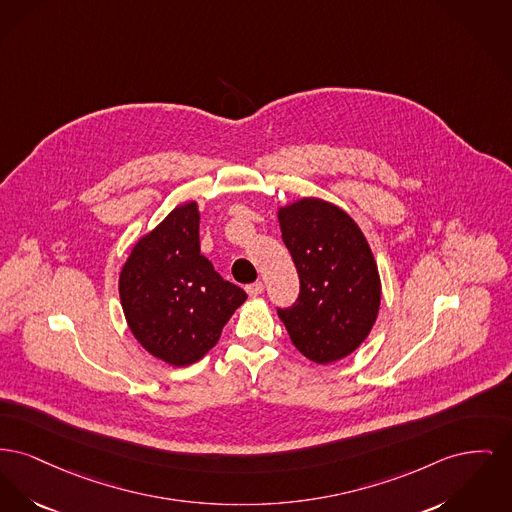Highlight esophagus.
<instances>
[{
    "mask_svg": "<svg viewBox=\"0 0 512 512\" xmlns=\"http://www.w3.org/2000/svg\"><path fill=\"white\" fill-rule=\"evenodd\" d=\"M263 282H253V284H249L245 290H247V294L251 296V298H257V296H261L263 294Z\"/></svg>",
    "mask_w": 512,
    "mask_h": 512,
    "instance_id": "1",
    "label": "esophagus"
}]
</instances>
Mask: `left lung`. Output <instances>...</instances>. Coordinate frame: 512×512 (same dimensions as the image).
<instances>
[{
	"mask_svg": "<svg viewBox=\"0 0 512 512\" xmlns=\"http://www.w3.org/2000/svg\"><path fill=\"white\" fill-rule=\"evenodd\" d=\"M278 220L300 276L298 300L278 307V317L305 358L342 360L379 313L381 282L369 243L346 212L321 199L292 203Z\"/></svg>",
	"mask_w": 512,
	"mask_h": 512,
	"instance_id": "obj_1",
	"label": "left lung"
}]
</instances>
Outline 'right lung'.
Instances as JSON below:
<instances>
[{
    "instance_id": "1",
    "label": "right lung",
    "mask_w": 512,
    "mask_h": 512,
    "mask_svg": "<svg viewBox=\"0 0 512 512\" xmlns=\"http://www.w3.org/2000/svg\"><path fill=\"white\" fill-rule=\"evenodd\" d=\"M120 298L141 346L183 367L211 350L247 294L201 255L197 203H185L135 243L120 274Z\"/></svg>"
}]
</instances>
